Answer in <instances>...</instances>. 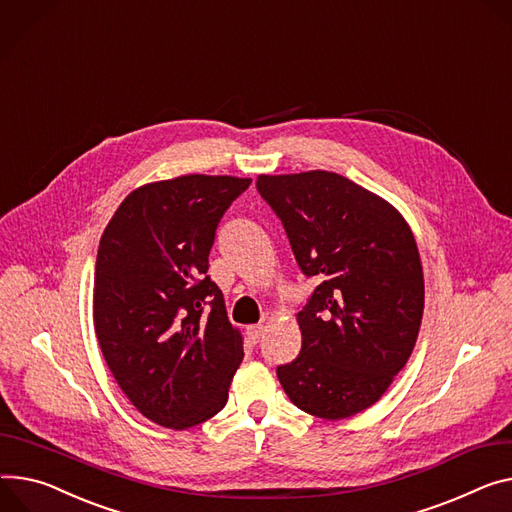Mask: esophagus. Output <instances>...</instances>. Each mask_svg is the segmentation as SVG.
<instances>
[{
	"label": "esophagus",
	"mask_w": 512,
	"mask_h": 512,
	"mask_svg": "<svg viewBox=\"0 0 512 512\" xmlns=\"http://www.w3.org/2000/svg\"><path fill=\"white\" fill-rule=\"evenodd\" d=\"M246 334H248V338L256 344V342H260V338H262V334H264V326H248Z\"/></svg>",
	"instance_id": "obj_1"
}]
</instances>
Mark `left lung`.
Returning a JSON list of instances; mask_svg holds the SVG:
<instances>
[{
	"instance_id": "obj_1",
	"label": "left lung",
	"mask_w": 512,
	"mask_h": 512,
	"mask_svg": "<svg viewBox=\"0 0 512 512\" xmlns=\"http://www.w3.org/2000/svg\"><path fill=\"white\" fill-rule=\"evenodd\" d=\"M256 188L305 277L322 281L297 313L301 352L277 367L279 381L311 416H355L383 396L418 338L424 277L412 229L381 196L334 172L260 174Z\"/></svg>"
}]
</instances>
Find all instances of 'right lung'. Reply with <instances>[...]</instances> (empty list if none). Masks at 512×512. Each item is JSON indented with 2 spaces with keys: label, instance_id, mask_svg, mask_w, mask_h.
Here are the masks:
<instances>
[{
  "label": "right lung",
  "instance_id": "1",
  "mask_svg": "<svg viewBox=\"0 0 512 512\" xmlns=\"http://www.w3.org/2000/svg\"><path fill=\"white\" fill-rule=\"evenodd\" d=\"M250 182L188 174L139 186L100 238L98 344L131 404L160 426L184 430L221 412L244 359L207 270L215 229Z\"/></svg>",
  "mask_w": 512,
  "mask_h": 512
}]
</instances>
